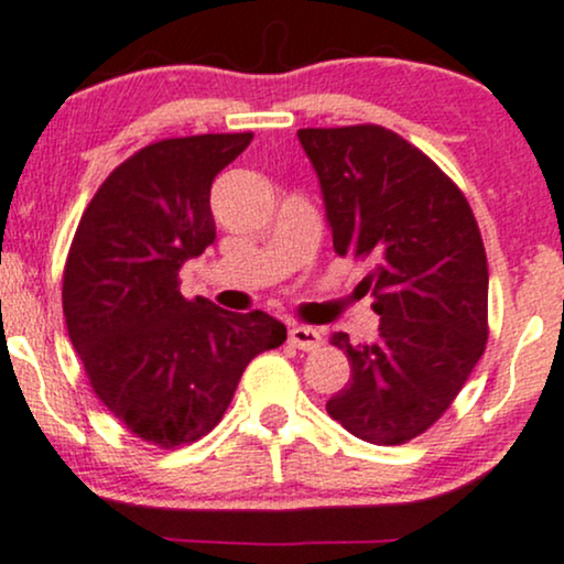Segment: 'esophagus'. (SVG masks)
I'll list each match as a JSON object with an SVG mask.
<instances>
[{
  "label": "esophagus",
  "mask_w": 564,
  "mask_h": 564,
  "mask_svg": "<svg viewBox=\"0 0 564 564\" xmlns=\"http://www.w3.org/2000/svg\"><path fill=\"white\" fill-rule=\"evenodd\" d=\"M289 344L291 347L302 349V351H312L323 344V336L317 328H310V325H291L289 328Z\"/></svg>",
  "instance_id": "obj_1"
}]
</instances>
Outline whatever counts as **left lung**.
Here are the masks:
<instances>
[{
	"instance_id": "obj_1",
	"label": "left lung",
	"mask_w": 564,
	"mask_h": 564,
	"mask_svg": "<svg viewBox=\"0 0 564 564\" xmlns=\"http://www.w3.org/2000/svg\"><path fill=\"white\" fill-rule=\"evenodd\" d=\"M321 178L338 257L362 278L378 336L330 344L349 383L325 410L357 438L399 446L431 429L463 391L488 341V262L459 186L415 144L383 126L300 128Z\"/></svg>"
}]
</instances>
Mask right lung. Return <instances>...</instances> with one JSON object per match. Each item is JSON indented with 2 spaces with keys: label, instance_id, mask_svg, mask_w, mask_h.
I'll return each mask as SVG.
<instances>
[{
  "label": "right lung",
  "instance_id": "obj_1",
  "mask_svg": "<svg viewBox=\"0 0 564 564\" xmlns=\"http://www.w3.org/2000/svg\"><path fill=\"white\" fill-rule=\"evenodd\" d=\"M254 133L154 141L107 175L63 273L67 336L99 402L147 444H194L226 415L243 370L286 341L268 312L186 300L178 270L215 241L209 188Z\"/></svg>",
  "mask_w": 564,
  "mask_h": 564
}]
</instances>
